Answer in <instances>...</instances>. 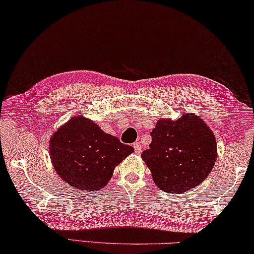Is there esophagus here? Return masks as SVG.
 I'll list each match as a JSON object with an SVG mask.
<instances>
[{
  "instance_id": "esophagus-1",
  "label": "esophagus",
  "mask_w": 254,
  "mask_h": 254,
  "mask_svg": "<svg viewBox=\"0 0 254 254\" xmlns=\"http://www.w3.org/2000/svg\"><path fill=\"white\" fill-rule=\"evenodd\" d=\"M133 148H134V151L136 152V154H140V152H141V150H142V146H141V143H140V142H134Z\"/></svg>"
}]
</instances>
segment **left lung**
Returning a JSON list of instances; mask_svg holds the SVG:
<instances>
[{
	"mask_svg": "<svg viewBox=\"0 0 254 254\" xmlns=\"http://www.w3.org/2000/svg\"><path fill=\"white\" fill-rule=\"evenodd\" d=\"M151 143L141 157L160 190L183 193L210 174L217 159L215 134L202 119L188 113L179 120H158Z\"/></svg>",
	"mask_w": 254,
	"mask_h": 254,
	"instance_id": "8db88e82",
	"label": "left lung"
}]
</instances>
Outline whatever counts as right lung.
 Masks as SVG:
<instances>
[{
    "label": "right lung",
    "mask_w": 254,
    "mask_h": 254,
    "mask_svg": "<svg viewBox=\"0 0 254 254\" xmlns=\"http://www.w3.org/2000/svg\"><path fill=\"white\" fill-rule=\"evenodd\" d=\"M134 149L105 133L92 121L73 116L52 135L50 154L55 171L78 190L97 191Z\"/></svg>",
    "instance_id": "right-lung-1"
}]
</instances>
